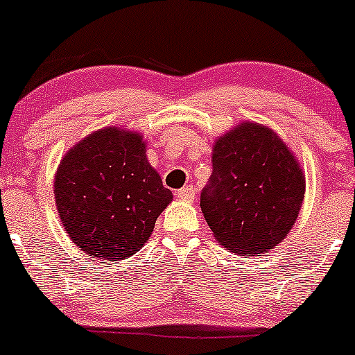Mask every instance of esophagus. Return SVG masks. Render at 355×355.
Returning a JSON list of instances; mask_svg holds the SVG:
<instances>
[{
  "label": "esophagus",
  "instance_id": "esophagus-1",
  "mask_svg": "<svg viewBox=\"0 0 355 355\" xmlns=\"http://www.w3.org/2000/svg\"><path fill=\"white\" fill-rule=\"evenodd\" d=\"M177 197L183 202H191L195 197H197V193H195L193 185H187L177 191Z\"/></svg>",
  "mask_w": 355,
  "mask_h": 355
}]
</instances>
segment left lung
<instances>
[{
    "label": "left lung",
    "instance_id": "8db88e82",
    "mask_svg": "<svg viewBox=\"0 0 355 355\" xmlns=\"http://www.w3.org/2000/svg\"><path fill=\"white\" fill-rule=\"evenodd\" d=\"M202 214L227 250L252 257L279 245L304 202L305 175L272 128L242 121L218 137L211 152Z\"/></svg>",
    "mask_w": 355,
    "mask_h": 355
}]
</instances>
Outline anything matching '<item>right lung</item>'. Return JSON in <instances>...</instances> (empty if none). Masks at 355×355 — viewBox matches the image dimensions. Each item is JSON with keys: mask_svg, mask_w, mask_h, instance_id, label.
I'll list each match as a JSON object with an SVG mask.
<instances>
[{"mask_svg": "<svg viewBox=\"0 0 355 355\" xmlns=\"http://www.w3.org/2000/svg\"><path fill=\"white\" fill-rule=\"evenodd\" d=\"M173 200L138 132L105 126L75 144L55 173L58 217L73 243L101 260L137 254Z\"/></svg>", "mask_w": 355, "mask_h": 355, "instance_id": "1", "label": "right lung"}]
</instances>
